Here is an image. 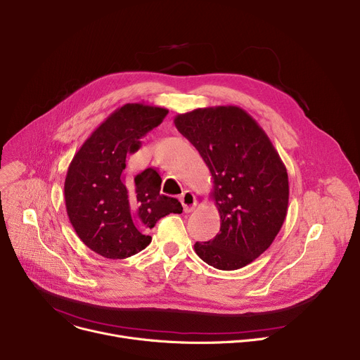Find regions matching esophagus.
<instances>
[{
    "mask_svg": "<svg viewBox=\"0 0 360 360\" xmlns=\"http://www.w3.org/2000/svg\"><path fill=\"white\" fill-rule=\"evenodd\" d=\"M181 202L184 205V211L185 212H191L194 211V208L197 207V198L195 195L191 193V191H184V193L181 194Z\"/></svg>",
    "mask_w": 360,
    "mask_h": 360,
    "instance_id": "1",
    "label": "esophagus"
}]
</instances>
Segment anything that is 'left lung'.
<instances>
[{
    "mask_svg": "<svg viewBox=\"0 0 360 360\" xmlns=\"http://www.w3.org/2000/svg\"><path fill=\"white\" fill-rule=\"evenodd\" d=\"M174 123L208 166L210 197L220 212V233L197 242L195 253L215 269H240L272 245L285 221L286 167L268 134L240 107L197 108L178 114Z\"/></svg>",
    "mask_w": 360,
    "mask_h": 360,
    "instance_id": "8db88e82",
    "label": "left lung"
}]
</instances>
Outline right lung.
Listing matches in <instances>:
<instances>
[{"label": "right lung", "instance_id": "add662e5", "mask_svg": "<svg viewBox=\"0 0 360 360\" xmlns=\"http://www.w3.org/2000/svg\"><path fill=\"white\" fill-rule=\"evenodd\" d=\"M167 110L146 104L117 108L85 140L65 179L68 217L78 237L107 259H126L145 249L148 231L167 214H181L176 198L160 194L162 179L149 169L126 179V158L140 137L158 127Z\"/></svg>", "mask_w": 360, "mask_h": 360}]
</instances>
